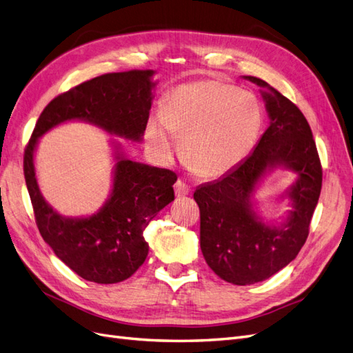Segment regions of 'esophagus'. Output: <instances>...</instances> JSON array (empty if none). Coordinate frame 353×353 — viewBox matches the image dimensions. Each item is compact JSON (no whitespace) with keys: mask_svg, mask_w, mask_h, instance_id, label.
<instances>
[{"mask_svg":"<svg viewBox=\"0 0 353 353\" xmlns=\"http://www.w3.org/2000/svg\"><path fill=\"white\" fill-rule=\"evenodd\" d=\"M188 191H190V188H188V185L184 183V181L178 179L176 183H175V193H176V196H178V197L187 196Z\"/></svg>","mask_w":353,"mask_h":353,"instance_id":"esophagus-1","label":"esophagus"}]
</instances>
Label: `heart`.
I'll return each mask as SVG.
<instances>
[{
    "label": "heart",
    "mask_w": 353,
    "mask_h": 353,
    "mask_svg": "<svg viewBox=\"0 0 353 353\" xmlns=\"http://www.w3.org/2000/svg\"><path fill=\"white\" fill-rule=\"evenodd\" d=\"M261 103L252 92L221 81L185 83L148 119L145 140L168 159L181 137V157L200 176L228 174L250 154L262 130Z\"/></svg>",
    "instance_id": "obj_1"
}]
</instances>
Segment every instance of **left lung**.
Listing matches in <instances>:
<instances>
[{"label": "left lung", "instance_id": "obj_1", "mask_svg": "<svg viewBox=\"0 0 353 353\" xmlns=\"http://www.w3.org/2000/svg\"><path fill=\"white\" fill-rule=\"evenodd\" d=\"M243 78L261 88L270 126L241 163L194 191L201 253L213 272L236 285L268 280L296 258L323 185L321 162L303 113L270 83ZM276 168L295 176L281 197L289 209L268 220L254 196Z\"/></svg>", "mask_w": 353, "mask_h": 353}]
</instances>
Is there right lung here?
I'll list each match as a JSON object with an SVG mask.
<instances>
[{
    "label": "right lung",
    "instance_id": "obj_1",
    "mask_svg": "<svg viewBox=\"0 0 353 353\" xmlns=\"http://www.w3.org/2000/svg\"><path fill=\"white\" fill-rule=\"evenodd\" d=\"M156 70L108 73L83 82L52 100L32 132L25 152V179L42 239L57 258L87 281L121 283L148 254L143 231L175 199L176 175L134 162L125 145L110 138L113 172L103 206L87 216H65L42 196L35 170L39 138L68 122H85L112 137L141 143L150 116Z\"/></svg>",
    "mask_w": 353,
    "mask_h": 353
}]
</instances>
